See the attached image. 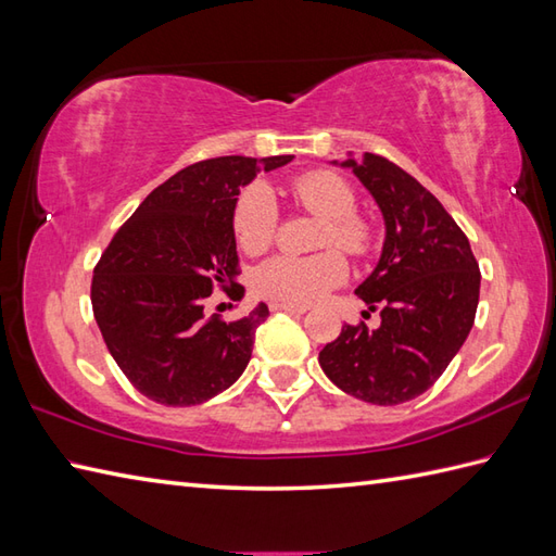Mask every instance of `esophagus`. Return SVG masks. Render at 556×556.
Listing matches in <instances>:
<instances>
[{"mask_svg":"<svg viewBox=\"0 0 556 556\" xmlns=\"http://www.w3.org/2000/svg\"><path fill=\"white\" fill-rule=\"evenodd\" d=\"M269 308L271 311H285V313H293V315H303L305 311H308V308H305V305H291V303H269Z\"/></svg>","mask_w":556,"mask_h":556,"instance_id":"obj_1","label":"esophagus"}]
</instances>
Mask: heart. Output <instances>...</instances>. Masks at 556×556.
<instances>
[{
    "instance_id": "b5f03b06",
    "label": "heart",
    "mask_w": 556,
    "mask_h": 556,
    "mask_svg": "<svg viewBox=\"0 0 556 556\" xmlns=\"http://www.w3.org/2000/svg\"><path fill=\"white\" fill-rule=\"evenodd\" d=\"M296 203L315 217L325 219L317 245H339L346 253L361 255L370 243V229L356 212V195L351 186L332 172H308L293 181ZM279 212L275 195L265 184H251L236 200L231 229L241 251L257 255L277 233ZM349 265L337 251H325L311 257L275 255L255 269L253 289L275 303L308 305L325 293L344 285Z\"/></svg>"
}]
</instances>
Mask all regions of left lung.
I'll return each mask as SVG.
<instances>
[{
  "label": "left lung",
  "mask_w": 556,
  "mask_h": 556,
  "mask_svg": "<svg viewBox=\"0 0 556 556\" xmlns=\"http://www.w3.org/2000/svg\"><path fill=\"white\" fill-rule=\"evenodd\" d=\"M339 164V162H334ZM368 188L384 217L380 263L356 289L377 329L344 325L320 351L341 392L377 406L420 396L440 380L473 327L480 267L466 233L428 188L387 157L341 162Z\"/></svg>",
  "instance_id": "obj_1"
}]
</instances>
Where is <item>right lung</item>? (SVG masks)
<instances>
[{
    "mask_svg": "<svg viewBox=\"0 0 556 556\" xmlns=\"http://www.w3.org/2000/svg\"><path fill=\"white\" fill-rule=\"evenodd\" d=\"M291 160L195 162L157 186L114 233L92 271L90 301L112 358L143 396L195 406L245 370L267 305L224 323L205 315V299L239 275L231 229L239 188Z\"/></svg>",
    "mask_w": 556,
    "mask_h": 556,
    "instance_id": "right-lung-1",
    "label": "right lung"
}]
</instances>
